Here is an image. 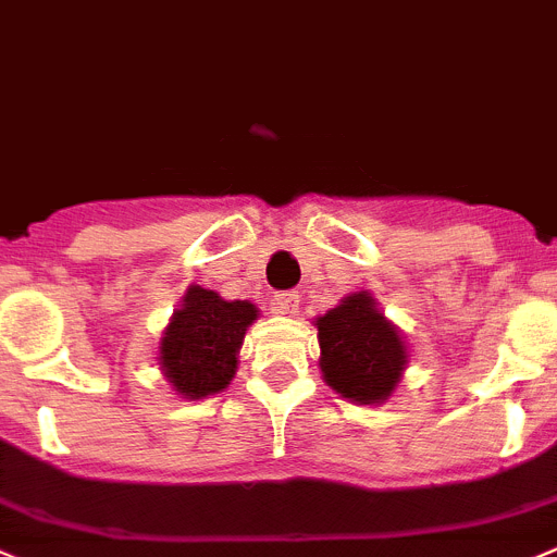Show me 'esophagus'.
<instances>
[{"mask_svg": "<svg viewBox=\"0 0 557 557\" xmlns=\"http://www.w3.org/2000/svg\"><path fill=\"white\" fill-rule=\"evenodd\" d=\"M274 315H296L299 312V294L296 290H285V294H277L272 301Z\"/></svg>", "mask_w": 557, "mask_h": 557, "instance_id": "34e87169", "label": "esophagus"}]
</instances>
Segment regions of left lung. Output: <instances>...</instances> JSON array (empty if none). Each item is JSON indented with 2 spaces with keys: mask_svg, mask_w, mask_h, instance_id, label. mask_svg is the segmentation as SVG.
<instances>
[{
  "mask_svg": "<svg viewBox=\"0 0 557 557\" xmlns=\"http://www.w3.org/2000/svg\"><path fill=\"white\" fill-rule=\"evenodd\" d=\"M321 345L323 383L356 405H383L408 367L403 332L383 315L370 290H356L312 321Z\"/></svg>",
  "mask_w": 557,
  "mask_h": 557,
  "instance_id": "obj_1",
  "label": "left lung"
}]
</instances>
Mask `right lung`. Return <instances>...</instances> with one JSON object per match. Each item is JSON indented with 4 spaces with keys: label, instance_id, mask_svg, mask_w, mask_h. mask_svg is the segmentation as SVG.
<instances>
[{
    "label": "right lung",
    "instance_id": "right-lung-1",
    "mask_svg": "<svg viewBox=\"0 0 557 557\" xmlns=\"http://www.w3.org/2000/svg\"><path fill=\"white\" fill-rule=\"evenodd\" d=\"M256 321L252 301H231L218 290L190 285L160 337V372L185 399L220 394L234 381L242 343Z\"/></svg>",
    "mask_w": 557,
    "mask_h": 557
}]
</instances>
